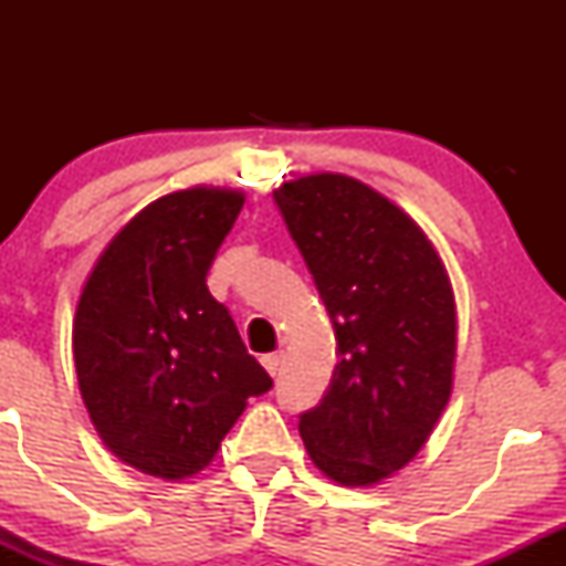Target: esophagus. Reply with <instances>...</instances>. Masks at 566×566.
Here are the masks:
<instances>
[{
  "instance_id": "obj_1",
  "label": "esophagus",
  "mask_w": 566,
  "mask_h": 566,
  "mask_svg": "<svg viewBox=\"0 0 566 566\" xmlns=\"http://www.w3.org/2000/svg\"><path fill=\"white\" fill-rule=\"evenodd\" d=\"M282 359H284V354H282V350H276V354H265L261 361H263V367L269 369V375H274V378H276V373L282 369Z\"/></svg>"
}]
</instances>
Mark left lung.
<instances>
[{
  "label": "left lung",
  "instance_id": "8db88e82",
  "mask_svg": "<svg viewBox=\"0 0 566 566\" xmlns=\"http://www.w3.org/2000/svg\"><path fill=\"white\" fill-rule=\"evenodd\" d=\"M337 340V365L301 437L346 486L405 469L452 394L454 297L437 250L382 193L322 172L274 191Z\"/></svg>",
  "mask_w": 566,
  "mask_h": 566
}]
</instances>
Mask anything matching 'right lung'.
Wrapping results in <instances>:
<instances>
[{
    "mask_svg": "<svg viewBox=\"0 0 566 566\" xmlns=\"http://www.w3.org/2000/svg\"><path fill=\"white\" fill-rule=\"evenodd\" d=\"M242 205L244 193L207 186L151 201L103 250L76 303L84 407L103 444L148 476L175 482L210 465L247 399L274 386L207 290Z\"/></svg>",
    "mask_w": 566,
    "mask_h": 566,
    "instance_id": "obj_1",
    "label": "right lung"
}]
</instances>
